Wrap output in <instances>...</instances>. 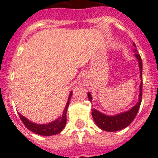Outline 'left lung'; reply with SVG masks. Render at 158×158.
<instances>
[{"mask_svg":"<svg viewBox=\"0 0 158 158\" xmlns=\"http://www.w3.org/2000/svg\"><path fill=\"white\" fill-rule=\"evenodd\" d=\"M133 45L136 48V46L134 43ZM135 52H137V50H135ZM135 56L137 58L139 61V66L140 69V78L142 79V72H143V64L142 59L139 54L136 53ZM142 89H143V79L140 84V93L139 96V102L137 104L130 110L125 111V112L120 113L115 115H106L105 114H102L98 110L95 109H92V115L94 118V121L97 124L100 129L108 132H114V131H118V130L125 129L131 124L134 119L137 115L138 111L139 110L140 104L142 101ZM88 97H89V101H92V96L90 93H88Z\"/></svg>","mask_w":158,"mask_h":158,"instance_id":"8db88e82","label":"left lung"}]
</instances>
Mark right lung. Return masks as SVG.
<instances>
[{
    "label": "right lung",
    "instance_id": "1",
    "mask_svg": "<svg viewBox=\"0 0 158 158\" xmlns=\"http://www.w3.org/2000/svg\"><path fill=\"white\" fill-rule=\"evenodd\" d=\"M72 92H70L69 94V98H68V102H67L66 106L64 109L62 116L59 117L56 120L52 121V122L48 123V124H44V125H38L36 123L31 122L29 120L20 115L19 113V116L22 120V122L23 123V125H25L26 127L28 128V130H31L32 132L35 133L37 135H43V136H51V135H55L59 134L60 132H61L62 130L64 129L65 125H66V112L68 106L69 104V100L71 98Z\"/></svg>",
    "mask_w": 158,
    "mask_h": 158
}]
</instances>
